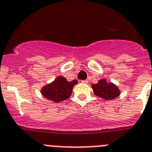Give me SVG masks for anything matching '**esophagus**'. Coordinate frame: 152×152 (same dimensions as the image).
<instances>
[{"label": "esophagus", "mask_w": 152, "mask_h": 152, "mask_svg": "<svg viewBox=\"0 0 152 152\" xmlns=\"http://www.w3.org/2000/svg\"><path fill=\"white\" fill-rule=\"evenodd\" d=\"M88 82V80H79V83H85V84H87Z\"/></svg>", "instance_id": "obj_1"}]
</instances>
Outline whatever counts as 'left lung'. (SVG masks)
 Masks as SVG:
<instances>
[{
    "mask_svg": "<svg viewBox=\"0 0 152 152\" xmlns=\"http://www.w3.org/2000/svg\"><path fill=\"white\" fill-rule=\"evenodd\" d=\"M94 94L105 100H111L120 95V90L113 83H108L106 79H100L97 84L91 85Z\"/></svg>",
    "mask_w": 152,
    "mask_h": 152,
    "instance_id": "left-lung-1",
    "label": "left lung"
}]
</instances>
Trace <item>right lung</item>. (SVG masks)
Instances as JSON below:
<instances>
[{"label":"right lung","instance_id":"obj_1","mask_svg":"<svg viewBox=\"0 0 152 152\" xmlns=\"http://www.w3.org/2000/svg\"><path fill=\"white\" fill-rule=\"evenodd\" d=\"M77 83V80L69 82L64 76H57L52 83L43 86L41 93L45 98L55 103L63 102L70 97L73 86Z\"/></svg>","mask_w":152,"mask_h":152}]
</instances>
